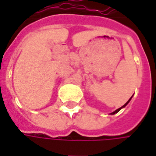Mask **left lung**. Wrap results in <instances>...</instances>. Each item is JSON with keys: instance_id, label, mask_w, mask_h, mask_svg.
I'll return each mask as SVG.
<instances>
[{"instance_id": "8db88e82", "label": "left lung", "mask_w": 156, "mask_h": 156, "mask_svg": "<svg viewBox=\"0 0 156 156\" xmlns=\"http://www.w3.org/2000/svg\"><path fill=\"white\" fill-rule=\"evenodd\" d=\"M131 98H132V97H131ZM131 98H130V99H129V101H127V102H126V103H125V104L123 105L122 107H121V108H118V109H116V110H115V111H114V112H113V113H111L110 115H115V114H116V113H118V112H119V111L121 110V109H122V108H125V107H126V106H127V105H128V103H129V101H130V100H131Z\"/></svg>"}]
</instances>
